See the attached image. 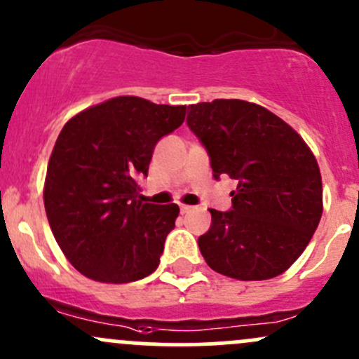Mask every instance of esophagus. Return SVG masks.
<instances>
[{
    "instance_id": "esophagus-1",
    "label": "esophagus",
    "mask_w": 359,
    "mask_h": 359,
    "mask_svg": "<svg viewBox=\"0 0 359 359\" xmlns=\"http://www.w3.org/2000/svg\"><path fill=\"white\" fill-rule=\"evenodd\" d=\"M180 210H181V214H184V212H190V210H191V207H190V205H183V204H181V205H180Z\"/></svg>"
}]
</instances>
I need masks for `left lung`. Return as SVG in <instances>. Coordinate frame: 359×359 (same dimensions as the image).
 <instances>
[{"mask_svg": "<svg viewBox=\"0 0 359 359\" xmlns=\"http://www.w3.org/2000/svg\"><path fill=\"white\" fill-rule=\"evenodd\" d=\"M187 124L214 180L236 181L231 209H210L209 231L198 236L205 262L236 280L278 276L308 247L323 212L315 155L278 116L243 100L188 105Z\"/></svg>", "mask_w": 359, "mask_h": 359, "instance_id": "1", "label": "left lung"}]
</instances>
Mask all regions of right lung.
<instances>
[{
  "mask_svg": "<svg viewBox=\"0 0 359 359\" xmlns=\"http://www.w3.org/2000/svg\"><path fill=\"white\" fill-rule=\"evenodd\" d=\"M184 105L117 97L64 126L51 152L44 209L70 264L105 283L152 275L180 207L138 198L155 145L184 121Z\"/></svg>",
  "mask_w": 359,
  "mask_h": 359,
  "instance_id": "obj_1",
  "label": "right lung"
}]
</instances>
